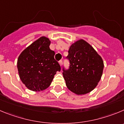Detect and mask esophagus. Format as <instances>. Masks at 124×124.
<instances>
[{
	"mask_svg": "<svg viewBox=\"0 0 124 124\" xmlns=\"http://www.w3.org/2000/svg\"><path fill=\"white\" fill-rule=\"evenodd\" d=\"M59 63L60 66H61V67H62V61H59Z\"/></svg>",
	"mask_w": 124,
	"mask_h": 124,
	"instance_id": "34e87169",
	"label": "esophagus"
}]
</instances>
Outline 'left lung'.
Instances as JSON below:
<instances>
[{"instance_id": "1", "label": "left lung", "mask_w": 124, "mask_h": 124, "mask_svg": "<svg viewBox=\"0 0 124 124\" xmlns=\"http://www.w3.org/2000/svg\"><path fill=\"white\" fill-rule=\"evenodd\" d=\"M70 69L63 70L67 88L78 95L93 91L101 79L104 68L101 57L83 39L71 44L67 57Z\"/></svg>"}]
</instances>
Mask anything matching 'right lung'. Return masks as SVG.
Wrapping results in <instances>:
<instances>
[{"instance_id": "right-lung-1", "label": "right lung", "mask_w": 124, "mask_h": 124, "mask_svg": "<svg viewBox=\"0 0 124 124\" xmlns=\"http://www.w3.org/2000/svg\"><path fill=\"white\" fill-rule=\"evenodd\" d=\"M51 40L42 36L22 51L17 68L19 78L28 89L40 92L51 84L61 66L54 59L55 53L49 48Z\"/></svg>"}]
</instances>
